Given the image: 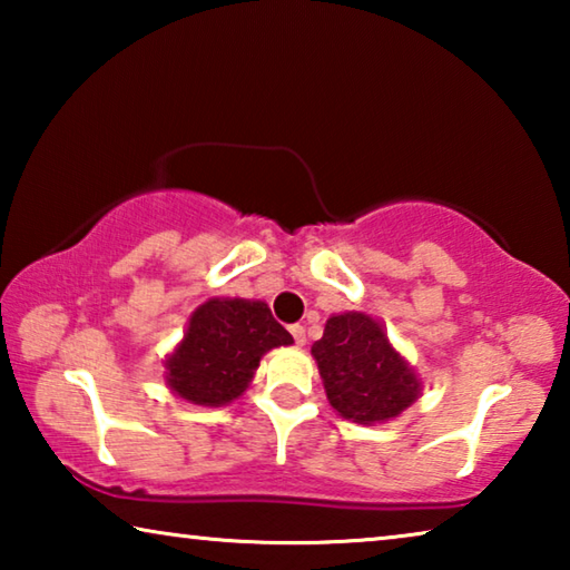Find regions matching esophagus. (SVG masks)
Masks as SVG:
<instances>
[{
	"label": "esophagus",
	"instance_id": "obj_1",
	"mask_svg": "<svg viewBox=\"0 0 570 570\" xmlns=\"http://www.w3.org/2000/svg\"><path fill=\"white\" fill-rule=\"evenodd\" d=\"M292 336H294V342H296L298 346H304V344H306V326L294 324V326H292Z\"/></svg>",
	"mask_w": 570,
	"mask_h": 570
}]
</instances>
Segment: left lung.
Returning a JSON list of instances; mask_svg holds the SVG:
<instances>
[{
  "mask_svg": "<svg viewBox=\"0 0 570 570\" xmlns=\"http://www.w3.org/2000/svg\"><path fill=\"white\" fill-rule=\"evenodd\" d=\"M326 400L344 420L374 424L397 417L420 397L422 382L370 314H336L314 342Z\"/></svg>",
  "mask_w": 570,
  "mask_h": 570,
  "instance_id": "1",
  "label": "left lung"
}]
</instances>
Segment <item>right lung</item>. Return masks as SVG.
Listing matches in <instances>:
<instances>
[{"instance_id":"obj_1","label":"right lung","mask_w":570,"mask_h":570,"mask_svg":"<svg viewBox=\"0 0 570 570\" xmlns=\"http://www.w3.org/2000/svg\"><path fill=\"white\" fill-rule=\"evenodd\" d=\"M292 342L264 302L208 298L190 314L183 342L166 360V382L183 400L220 407L246 392L268 350Z\"/></svg>"}]
</instances>
